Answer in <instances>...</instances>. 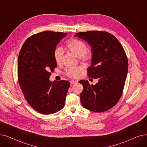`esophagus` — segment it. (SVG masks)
Masks as SVG:
<instances>
[{
    "label": "esophagus",
    "mask_w": 147,
    "mask_h": 147,
    "mask_svg": "<svg viewBox=\"0 0 147 147\" xmlns=\"http://www.w3.org/2000/svg\"><path fill=\"white\" fill-rule=\"evenodd\" d=\"M71 82V84H73L77 83L78 81H75V80H71V82Z\"/></svg>",
    "instance_id": "34e87169"
}]
</instances>
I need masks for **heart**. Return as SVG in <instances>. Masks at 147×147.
Returning a JSON list of instances; mask_svg holds the SVG:
<instances>
[{"label": "heart", "mask_w": 147, "mask_h": 147, "mask_svg": "<svg viewBox=\"0 0 147 147\" xmlns=\"http://www.w3.org/2000/svg\"><path fill=\"white\" fill-rule=\"evenodd\" d=\"M66 47L69 51H71L78 57L83 61H88L92 57V54L87 51V45L84 42L76 39L70 40L67 43ZM63 56V50L60 47H57L54 51V58L57 64L61 62ZM81 71L79 67L70 68L66 70V74L70 77L76 78Z\"/></svg>", "instance_id": "1"}]
</instances>
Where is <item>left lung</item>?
Here are the masks:
<instances>
[{"mask_svg": "<svg viewBox=\"0 0 147 147\" xmlns=\"http://www.w3.org/2000/svg\"><path fill=\"white\" fill-rule=\"evenodd\" d=\"M75 36L87 41L92 47V64L87 75L98 80L95 85L88 81H79L84 87L80 94L82 105L96 113L108 111L120 99L126 80L128 60L124 48L113 34L107 32H79Z\"/></svg>", "mask_w": 147, "mask_h": 147, "instance_id": "left-lung-1", "label": "left lung"}]
</instances>
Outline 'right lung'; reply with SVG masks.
I'll return each instance as SVG.
<instances>
[{
	"label": "right lung",
	"instance_id": "add662e5",
	"mask_svg": "<svg viewBox=\"0 0 147 147\" xmlns=\"http://www.w3.org/2000/svg\"><path fill=\"white\" fill-rule=\"evenodd\" d=\"M67 33L44 31L23 44L18 59V80L25 99L38 113L51 114L64 107L70 86L67 81L49 80L57 67L54 51Z\"/></svg>",
	"mask_w": 147,
	"mask_h": 147
}]
</instances>
